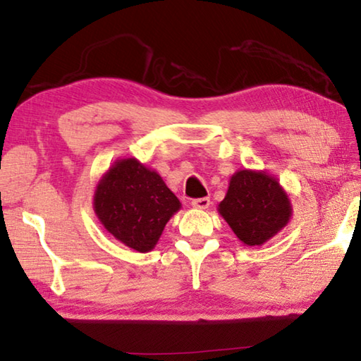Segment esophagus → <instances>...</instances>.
<instances>
[{
	"label": "esophagus",
	"mask_w": 361,
	"mask_h": 361,
	"mask_svg": "<svg viewBox=\"0 0 361 361\" xmlns=\"http://www.w3.org/2000/svg\"><path fill=\"white\" fill-rule=\"evenodd\" d=\"M194 208H199V209H207L209 207V199L208 197H202V199H194L190 202Z\"/></svg>",
	"instance_id": "esophagus-1"
}]
</instances>
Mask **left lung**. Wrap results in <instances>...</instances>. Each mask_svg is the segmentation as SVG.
Here are the masks:
<instances>
[{
  "mask_svg": "<svg viewBox=\"0 0 361 361\" xmlns=\"http://www.w3.org/2000/svg\"><path fill=\"white\" fill-rule=\"evenodd\" d=\"M219 213L247 245H261L285 227L291 204L279 181L266 172L239 171L231 176Z\"/></svg>",
  "mask_w": 361,
  "mask_h": 361,
  "instance_id": "1",
  "label": "left lung"
}]
</instances>
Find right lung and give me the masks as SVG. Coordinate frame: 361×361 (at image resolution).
Instances as JSON below:
<instances>
[{
  "label": "right lung",
  "mask_w": 361,
  "mask_h": 361,
  "mask_svg": "<svg viewBox=\"0 0 361 361\" xmlns=\"http://www.w3.org/2000/svg\"><path fill=\"white\" fill-rule=\"evenodd\" d=\"M180 207L161 176L133 158L116 162L94 197L95 213L104 228L137 252L153 249Z\"/></svg>",
  "instance_id": "obj_1"
}]
</instances>
